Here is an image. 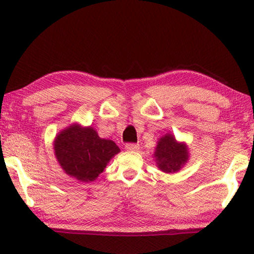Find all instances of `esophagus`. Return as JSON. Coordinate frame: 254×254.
<instances>
[{
	"label": "esophagus",
	"instance_id": "esophagus-1",
	"mask_svg": "<svg viewBox=\"0 0 254 254\" xmlns=\"http://www.w3.org/2000/svg\"><path fill=\"white\" fill-rule=\"evenodd\" d=\"M139 144L136 143H127L126 144V149L128 150V151H136V150H139Z\"/></svg>",
	"mask_w": 254,
	"mask_h": 254
}]
</instances>
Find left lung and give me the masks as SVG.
I'll return each mask as SVG.
<instances>
[{"mask_svg":"<svg viewBox=\"0 0 254 254\" xmlns=\"http://www.w3.org/2000/svg\"><path fill=\"white\" fill-rule=\"evenodd\" d=\"M154 157L162 171L175 173L188 160V151L186 145L178 143L174 135L166 134L159 140Z\"/></svg>","mask_w":254,"mask_h":254,"instance_id":"8db88e82","label":"left lung"}]
</instances>
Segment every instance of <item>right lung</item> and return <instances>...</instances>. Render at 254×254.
<instances>
[{
  "label": "right lung",
  "instance_id": "obj_1",
  "mask_svg": "<svg viewBox=\"0 0 254 254\" xmlns=\"http://www.w3.org/2000/svg\"><path fill=\"white\" fill-rule=\"evenodd\" d=\"M119 152L113 141L101 139L93 127L71 126L55 141V154L62 168L80 182H93Z\"/></svg>",
  "mask_w": 254,
  "mask_h": 254
}]
</instances>
